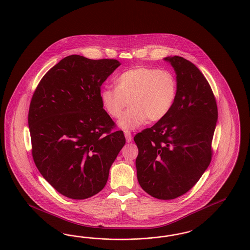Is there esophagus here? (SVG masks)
<instances>
[{
    "label": "esophagus",
    "mask_w": 250,
    "mask_h": 250,
    "mask_svg": "<svg viewBox=\"0 0 250 250\" xmlns=\"http://www.w3.org/2000/svg\"><path fill=\"white\" fill-rule=\"evenodd\" d=\"M125 137L126 142H131L132 141V135H131L130 131H127V130L125 131Z\"/></svg>",
    "instance_id": "34e87169"
}]
</instances>
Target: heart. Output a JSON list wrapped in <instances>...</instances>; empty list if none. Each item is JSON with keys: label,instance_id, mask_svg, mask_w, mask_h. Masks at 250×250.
<instances>
[{"label": "heart", "instance_id": "b5f03b06", "mask_svg": "<svg viewBox=\"0 0 250 250\" xmlns=\"http://www.w3.org/2000/svg\"><path fill=\"white\" fill-rule=\"evenodd\" d=\"M116 87H106L100 98L104 110L119 118L122 129L133 130L150 122H159L169 113L177 99L178 82L168 70L137 67L122 72L115 79Z\"/></svg>", "mask_w": 250, "mask_h": 250}]
</instances>
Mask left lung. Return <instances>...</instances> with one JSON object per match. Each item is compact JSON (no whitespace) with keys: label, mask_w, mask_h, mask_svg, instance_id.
I'll use <instances>...</instances> for the list:
<instances>
[{"label":"left lung","mask_w":250,"mask_h":250,"mask_svg":"<svg viewBox=\"0 0 250 250\" xmlns=\"http://www.w3.org/2000/svg\"><path fill=\"white\" fill-rule=\"evenodd\" d=\"M176 72L178 95L168 115L137 134V176L154 198L175 199L190 190L211 162L218 108L208 82L181 57H167Z\"/></svg>","instance_id":"left-lung-1"}]
</instances>
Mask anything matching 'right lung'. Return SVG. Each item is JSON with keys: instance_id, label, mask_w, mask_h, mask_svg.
I'll return each mask as SVG.
<instances>
[{"instance_id": "add662e5", "label": "right lung", "mask_w": 250, "mask_h": 250, "mask_svg": "<svg viewBox=\"0 0 250 250\" xmlns=\"http://www.w3.org/2000/svg\"><path fill=\"white\" fill-rule=\"evenodd\" d=\"M121 63L71 55L41 80L29 110L32 157L42 176L70 199L102 190L125 143L103 109L102 83Z\"/></svg>"}]
</instances>
